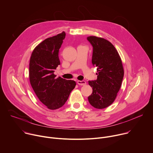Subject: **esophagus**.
Listing matches in <instances>:
<instances>
[{
	"mask_svg": "<svg viewBox=\"0 0 153 153\" xmlns=\"http://www.w3.org/2000/svg\"><path fill=\"white\" fill-rule=\"evenodd\" d=\"M86 82L84 80H78L77 81V84L79 85H86Z\"/></svg>",
	"mask_w": 153,
	"mask_h": 153,
	"instance_id": "obj_1",
	"label": "esophagus"
}]
</instances>
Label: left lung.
Returning a JSON list of instances; mask_svg holds the SVG:
<instances>
[{
	"mask_svg": "<svg viewBox=\"0 0 153 153\" xmlns=\"http://www.w3.org/2000/svg\"><path fill=\"white\" fill-rule=\"evenodd\" d=\"M93 46L92 63L97 67V78L88 81L93 88L88 97L94 108L103 109L111 105L119 92L124 75L120 56L111 42L96 36L87 37Z\"/></svg>",
	"mask_w": 153,
	"mask_h": 153,
	"instance_id": "8db88e82",
	"label": "left lung"
}]
</instances>
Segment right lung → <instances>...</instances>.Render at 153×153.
<instances>
[{
    "label": "right lung",
    "mask_w": 153,
    "mask_h": 153,
    "mask_svg": "<svg viewBox=\"0 0 153 153\" xmlns=\"http://www.w3.org/2000/svg\"><path fill=\"white\" fill-rule=\"evenodd\" d=\"M65 33L46 39L34 48L30 61V81L40 101L50 110L62 107L75 88L76 82L60 77L54 70L60 64L59 51Z\"/></svg>",
    "instance_id": "obj_1"
}]
</instances>
